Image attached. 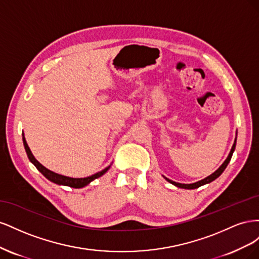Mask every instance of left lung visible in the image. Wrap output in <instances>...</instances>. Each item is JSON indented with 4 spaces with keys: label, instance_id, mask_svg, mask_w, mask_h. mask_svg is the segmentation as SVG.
<instances>
[{
    "label": "left lung",
    "instance_id": "1",
    "mask_svg": "<svg viewBox=\"0 0 259 259\" xmlns=\"http://www.w3.org/2000/svg\"><path fill=\"white\" fill-rule=\"evenodd\" d=\"M236 143H237V137H236V139H234V144H233V146H232V148H231V150H230V153H229V155H228V158H227V159L225 160V162L222 164L221 166H219V168H218L217 170L214 171L213 174H210V175L207 176L206 178L200 180V182L193 183V184H180V183H175V182H173V180H170V179H168V178H166V177H164V178H165L168 183L173 184L174 186H176V187H178V188H183V189H195V188H199V187H201V186H203V185H205V184H209V183L213 182V180H215L217 177L221 176L223 171L225 170V168L227 167V165H228V163H229L230 160H231V156H232V154H233L234 149H236Z\"/></svg>",
    "mask_w": 259,
    "mask_h": 259
}]
</instances>
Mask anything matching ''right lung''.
<instances>
[{"label": "right lung", "instance_id": "obj_1", "mask_svg": "<svg viewBox=\"0 0 259 259\" xmlns=\"http://www.w3.org/2000/svg\"><path fill=\"white\" fill-rule=\"evenodd\" d=\"M22 142H23V146H25V149H26V152H27V155L28 158L30 160V162L33 164V165L41 171V173L48 178L49 180H51V182L57 184V185H62V186H69V187H72V188H83L85 186H88L91 182H93L94 179H96L100 176H103L106 171L110 168V165L107 166L105 169L98 171V173L94 174L92 176H89V177H84V178H72V177H67V176H64V175H59L57 173H54V171L50 170L46 168L45 166H43L42 164L38 162L34 156L32 154V152H31L30 148L26 142V138H25V135L22 134Z\"/></svg>", "mask_w": 259, "mask_h": 259}]
</instances>
